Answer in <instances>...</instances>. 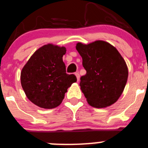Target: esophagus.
<instances>
[{
	"instance_id": "1",
	"label": "esophagus",
	"mask_w": 148,
	"mask_h": 148,
	"mask_svg": "<svg viewBox=\"0 0 148 148\" xmlns=\"http://www.w3.org/2000/svg\"><path fill=\"white\" fill-rule=\"evenodd\" d=\"M75 75L76 77H77V81H79V80H80V75H79L78 73H75Z\"/></svg>"
}]
</instances>
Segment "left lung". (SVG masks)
<instances>
[{"instance_id": "left-lung-1", "label": "left lung", "mask_w": 148, "mask_h": 148, "mask_svg": "<svg viewBox=\"0 0 148 148\" xmlns=\"http://www.w3.org/2000/svg\"><path fill=\"white\" fill-rule=\"evenodd\" d=\"M86 74L80 86L88 103L97 109L114 104L123 93L128 68L117 49L109 42L96 40L88 45L77 42Z\"/></svg>"}]
</instances>
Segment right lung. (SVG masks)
Wrapping results in <instances>:
<instances>
[{
  "instance_id": "add662e5",
  "label": "right lung",
  "mask_w": 148,
  "mask_h": 148,
  "mask_svg": "<svg viewBox=\"0 0 148 148\" xmlns=\"http://www.w3.org/2000/svg\"><path fill=\"white\" fill-rule=\"evenodd\" d=\"M65 47L47 44L36 50L22 68L21 83L26 97L43 109H54L62 103L75 75H68L62 57Z\"/></svg>"
}]
</instances>
